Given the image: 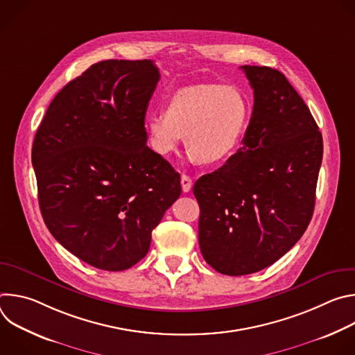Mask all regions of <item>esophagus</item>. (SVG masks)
<instances>
[{"mask_svg": "<svg viewBox=\"0 0 355 355\" xmlns=\"http://www.w3.org/2000/svg\"><path fill=\"white\" fill-rule=\"evenodd\" d=\"M181 187H182L184 192H189L192 188V180L187 174L181 175Z\"/></svg>", "mask_w": 355, "mask_h": 355, "instance_id": "esophagus-1", "label": "esophagus"}]
</instances>
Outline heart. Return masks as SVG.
<instances>
[{"mask_svg":"<svg viewBox=\"0 0 355 355\" xmlns=\"http://www.w3.org/2000/svg\"><path fill=\"white\" fill-rule=\"evenodd\" d=\"M164 108L146 119L151 148L168 156L185 136L189 160L209 166L225 164L236 155L251 114L245 94L222 84L180 88L167 98Z\"/></svg>","mask_w":355,"mask_h":355,"instance_id":"1","label":"heart"}]
</instances>
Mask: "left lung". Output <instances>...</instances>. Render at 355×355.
Segmentation results:
<instances>
[{"mask_svg":"<svg viewBox=\"0 0 355 355\" xmlns=\"http://www.w3.org/2000/svg\"><path fill=\"white\" fill-rule=\"evenodd\" d=\"M254 91L243 146L193 185L199 247L225 275L274 264L308 229L323 157V139L305 101L271 67L241 66Z\"/></svg>","mask_w":355,"mask_h":355,"instance_id":"8db88e82","label":"left lung"}]
</instances>
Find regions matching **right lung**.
<instances>
[{
  "instance_id": "right-lung-1",
  "label": "right lung",
  "mask_w": 355,
  "mask_h": 355,
  "mask_svg": "<svg viewBox=\"0 0 355 355\" xmlns=\"http://www.w3.org/2000/svg\"><path fill=\"white\" fill-rule=\"evenodd\" d=\"M160 80L151 60H104L64 85L37 128L32 164L43 220L81 261L123 271L181 195L180 174L147 143Z\"/></svg>"
}]
</instances>
